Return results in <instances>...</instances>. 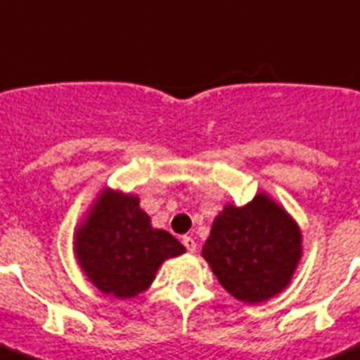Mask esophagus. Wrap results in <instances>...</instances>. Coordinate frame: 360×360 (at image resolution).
Wrapping results in <instances>:
<instances>
[{"label": "esophagus", "mask_w": 360, "mask_h": 360, "mask_svg": "<svg viewBox=\"0 0 360 360\" xmlns=\"http://www.w3.org/2000/svg\"><path fill=\"white\" fill-rule=\"evenodd\" d=\"M183 245H184V247H186L188 252H191V254H193V252L197 250V243H195V240H193V238L183 236Z\"/></svg>", "instance_id": "34e87169"}]
</instances>
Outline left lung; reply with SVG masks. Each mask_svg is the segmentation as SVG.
<instances>
[{"mask_svg": "<svg viewBox=\"0 0 360 360\" xmlns=\"http://www.w3.org/2000/svg\"><path fill=\"white\" fill-rule=\"evenodd\" d=\"M202 256L234 298L259 304L290 284L302 256L300 229L261 193L243 207H224L214 218Z\"/></svg>", "mask_w": 360, "mask_h": 360, "instance_id": "8db88e82", "label": "left lung"}]
</instances>
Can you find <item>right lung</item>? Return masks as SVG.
<instances>
[{"mask_svg": "<svg viewBox=\"0 0 360 360\" xmlns=\"http://www.w3.org/2000/svg\"><path fill=\"white\" fill-rule=\"evenodd\" d=\"M74 252L97 290L131 298L150 286L165 259L186 248L167 231L153 229L139 197L104 190L76 231Z\"/></svg>", "mask_w": 360, "mask_h": 360, "instance_id": "1", "label": "right lung"}]
</instances>
